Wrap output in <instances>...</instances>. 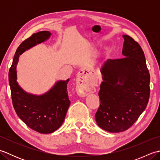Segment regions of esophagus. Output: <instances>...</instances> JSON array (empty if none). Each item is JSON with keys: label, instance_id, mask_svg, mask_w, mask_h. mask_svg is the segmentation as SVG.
Here are the masks:
<instances>
[{"label": "esophagus", "instance_id": "obj_1", "mask_svg": "<svg viewBox=\"0 0 160 160\" xmlns=\"http://www.w3.org/2000/svg\"><path fill=\"white\" fill-rule=\"evenodd\" d=\"M78 82L79 83L78 87V92L80 96H86L88 93L92 91V88L89 85V77L86 75L80 73Z\"/></svg>", "mask_w": 160, "mask_h": 160}]
</instances>
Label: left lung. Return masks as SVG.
<instances>
[{"label":"left lung","mask_w":160,"mask_h":160,"mask_svg":"<svg viewBox=\"0 0 160 160\" xmlns=\"http://www.w3.org/2000/svg\"><path fill=\"white\" fill-rule=\"evenodd\" d=\"M122 37L125 58L108 59L100 69L103 82L95 115L98 125L111 132L130 128L145 110L150 96V74L143 50L131 37Z\"/></svg>","instance_id":"obj_1"}]
</instances>
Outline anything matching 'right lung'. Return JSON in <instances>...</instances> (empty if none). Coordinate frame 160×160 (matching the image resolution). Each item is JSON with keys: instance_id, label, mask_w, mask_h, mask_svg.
Returning a JSON list of instances; mask_svg holds the SVG:
<instances>
[{"instance_id": "1", "label": "right lung", "mask_w": 160, "mask_h": 160, "mask_svg": "<svg viewBox=\"0 0 160 160\" xmlns=\"http://www.w3.org/2000/svg\"><path fill=\"white\" fill-rule=\"evenodd\" d=\"M51 33L42 31L33 33L20 44L13 57L9 71L13 108L18 116L32 130L40 133H52L60 127L70 105L66 81L60 80L52 89L41 96L25 92L17 82L16 66L20 55L26 50L48 39Z\"/></svg>"}]
</instances>
